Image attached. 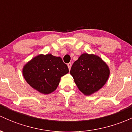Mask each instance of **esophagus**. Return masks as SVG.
Instances as JSON below:
<instances>
[{
    "instance_id": "obj_1",
    "label": "esophagus",
    "mask_w": 132,
    "mask_h": 132,
    "mask_svg": "<svg viewBox=\"0 0 132 132\" xmlns=\"http://www.w3.org/2000/svg\"><path fill=\"white\" fill-rule=\"evenodd\" d=\"M68 67L69 70H70V69H71V62H70V63L68 64Z\"/></svg>"
}]
</instances>
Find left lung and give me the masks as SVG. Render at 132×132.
<instances>
[{"label": "left lung", "mask_w": 132, "mask_h": 132, "mask_svg": "<svg viewBox=\"0 0 132 132\" xmlns=\"http://www.w3.org/2000/svg\"><path fill=\"white\" fill-rule=\"evenodd\" d=\"M70 74L78 89L85 95H91L105 84L110 70L100 57L83 54L73 64Z\"/></svg>", "instance_id": "obj_1"}]
</instances>
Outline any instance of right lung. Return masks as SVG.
<instances>
[{
    "instance_id": "right-lung-1",
    "label": "right lung",
    "mask_w": 132,
    "mask_h": 132,
    "mask_svg": "<svg viewBox=\"0 0 132 132\" xmlns=\"http://www.w3.org/2000/svg\"><path fill=\"white\" fill-rule=\"evenodd\" d=\"M68 72V66L62 59L52 54H40L28 62L23 68V75L27 82L43 94H50L55 91L61 77Z\"/></svg>"
}]
</instances>
